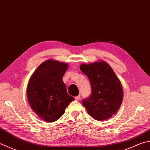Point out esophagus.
Wrapping results in <instances>:
<instances>
[{"mask_svg":"<svg viewBox=\"0 0 150 150\" xmlns=\"http://www.w3.org/2000/svg\"><path fill=\"white\" fill-rule=\"evenodd\" d=\"M80 95H78V96H76V97H75L76 100H80Z\"/></svg>","mask_w":150,"mask_h":150,"instance_id":"obj_1","label":"esophagus"}]
</instances>
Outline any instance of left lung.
Segmentation results:
<instances>
[{
    "label": "left lung",
    "instance_id": "1",
    "mask_svg": "<svg viewBox=\"0 0 150 150\" xmlns=\"http://www.w3.org/2000/svg\"><path fill=\"white\" fill-rule=\"evenodd\" d=\"M80 69L88 77L91 86L90 97L82 100L83 106L95 120L108 119L117 112L123 100L120 80L105 61L81 64Z\"/></svg>",
    "mask_w": 150,
    "mask_h": 150
}]
</instances>
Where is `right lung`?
Masks as SVG:
<instances>
[{"instance_id": "add662e5", "label": "right lung", "mask_w": 150, "mask_h": 150, "mask_svg": "<svg viewBox=\"0 0 150 150\" xmlns=\"http://www.w3.org/2000/svg\"><path fill=\"white\" fill-rule=\"evenodd\" d=\"M68 64L50 59L42 63L30 78L27 98L31 108L47 122L59 119L74 98L67 93L63 77Z\"/></svg>"}]
</instances>
